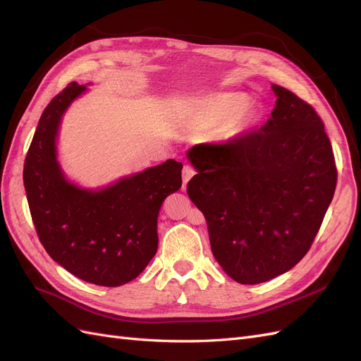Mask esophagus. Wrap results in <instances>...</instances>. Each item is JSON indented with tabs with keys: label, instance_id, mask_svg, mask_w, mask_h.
<instances>
[{
	"label": "esophagus",
	"instance_id": "obj_1",
	"mask_svg": "<svg viewBox=\"0 0 361 361\" xmlns=\"http://www.w3.org/2000/svg\"><path fill=\"white\" fill-rule=\"evenodd\" d=\"M195 174V170L191 167V166H185L183 167V170H182V179H183V188H185V185L188 183V180L194 176Z\"/></svg>",
	"mask_w": 361,
	"mask_h": 361
}]
</instances>
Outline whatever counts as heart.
<instances>
[{
  "instance_id": "obj_1",
  "label": "heart",
  "mask_w": 361,
  "mask_h": 361,
  "mask_svg": "<svg viewBox=\"0 0 361 361\" xmlns=\"http://www.w3.org/2000/svg\"><path fill=\"white\" fill-rule=\"evenodd\" d=\"M250 97L244 93H216L195 99L190 105V118L200 126H215L227 122L231 134H241L255 123L250 110Z\"/></svg>"
}]
</instances>
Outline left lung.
Wrapping results in <instances>:
<instances>
[{"mask_svg": "<svg viewBox=\"0 0 361 361\" xmlns=\"http://www.w3.org/2000/svg\"><path fill=\"white\" fill-rule=\"evenodd\" d=\"M259 130L188 150L187 185L206 218L212 255L228 277L257 285L307 255L333 200L337 169L314 108L285 87Z\"/></svg>", "mask_w": 361, "mask_h": 361, "instance_id": "obj_1", "label": "left lung"}]
</instances>
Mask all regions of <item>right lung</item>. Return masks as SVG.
<instances>
[{"instance_id":"right-lung-1","label":"right lung","mask_w":361,"mask_h":361,"mask_svg":"<svg viewBox=\"0 0 361 361\" xmlns=\"http://www.w3.org/2000/svg\"><path fill=\"white\" fill-rule=\"evenodd\" d=\"M85 89L71 82L42 113L25 157L24 187L47 253L78 279L114 288L138 277L155 256L159 209L182 187V162L167 159L96 191L66 180L56 138L61 116Z\"/></svg>"}]
</instances>
